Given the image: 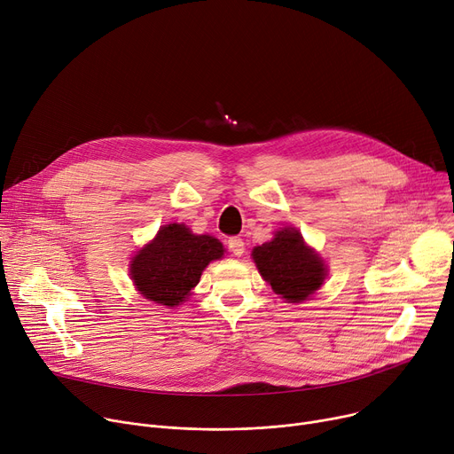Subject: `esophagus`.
<instances>
[{
	"instance_id": "obj_1",
	"label": "esophagus",
	"mask_w": 454,
	"mask_h": 454,
	"mask_svg": "<svg viewBox=\"0 0 454 454\" xmlns=\"http://www.w3.org/2000/svg\"><path fill=\"white\" fill-rule=\"evenodd\" d=\"M227 246H229V249H231V253H232L234 256H243V253H246V243H243V239L238 238V236L229 238Z\"/></svg>"
}]
</instances>
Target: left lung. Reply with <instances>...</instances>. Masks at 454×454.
<instances>
[{
    "label": "left lung",
    "instance_id": "obj_1",
    "mask_svg": "<svg viewBox=\"0 0 454 454\" xmlns=\"http://www.w3.org/2000/svg\"><path fill=\"white\" fill-rule=\"evenodd\" d=\"M253 260L263 280L289 303L315 294L327 276V265L293 227L276 231L270 241L253 249Z\"/></svg>",
    "mask_w": 454,
    "mask_h": 454
}]
</instances>
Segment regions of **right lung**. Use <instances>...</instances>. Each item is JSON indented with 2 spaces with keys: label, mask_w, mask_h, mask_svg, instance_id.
I'll return each mask as SVG.
<instances>
[{
  "label": "right lung",
  "mask_w": 454,
  "mask_h": 454,
  "mask_svg": "<svg viewBox=\"0 0 454 454\" xmlns=\"http://www.w3.org/2000/svg\"><path fill=\"white\" fill-rule=\"evenodd\" d=\"M225 253L222 241L192 234L184 223L163 225L130 262V278L144 298L176 307L198 286L203 269Z\"/></svg>",
  "instance_id": "add662e5"
}]
</instances>
